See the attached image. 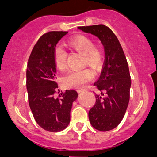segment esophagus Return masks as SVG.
I'll return each instance as SVG.
<instances>
[{"label":"esophagus","mask_w":157,"mask_h":157,"mask_svg":"<svg viewBox=\"0 0 157 157\" xmlns=\"http://www.w3.org/2000/svg\"><path fill=\"white\" fill-rule=\"evenodd\" d=\"M78 93H79V94H80V93H82V92H84V91H85V90H78Z\"/></svg>","instance_id":"obj_1"}]
</instances>
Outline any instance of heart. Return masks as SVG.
Returning a JSON list of instances; mask_svg holds the SVG:
<instances>
[{"label":"heart","mask_w":157,"mask_h":157,"mask_svg":"<svg viewBox=\"0 0 157 157\" xmlns=\"http://www.w3.org/2000/svg\"><path fill=\"white\" fill-rule=\"evenodd\" d=\"M67 45L71 49L83 54L86 64L95 70L101 67L103 55L99 47L94 45L92 38L86 35L78 34L71 37L67 41ZM67 52L61 47H56L53 52L55 65L59 70L63 71L67 67ZM94 73L90 70L72 71L63 77V83L67 87L83 89L87 83L94 78Z\"/></svg>","instance_id":"heart-1"}]
</instances>
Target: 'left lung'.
Masks as SVG:
<instances>
[{"instance_id": "1", "label": "left lung", "mask_w": 157, "mask_h": 157, "mask_svg": "<svg viewBox=\"0 0 157 157\" xmlns=\"http://www.w3.org/2000/svg\"><path fill=\"white\" fill-rule=\"evenodd\" d=\"M82 31L98 37L104 45L105 60L101 75L94 85L100 90L89 112L91 125L100 131L116 128L125 115L131 86L125 54L117 37L105 25L79 27Z\"/></svg>"}]
</instances>
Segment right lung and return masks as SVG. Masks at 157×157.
Masks as SVG:
<instances>
[{
  "label": "right lung",
  "instance_id": "add662e5",
  "mask_svg": "<svg viewBox=\"0 0 157 157\" xmlns=\"http://www.w3.org/2000/svg\"><path fill=\"white\" fill-rule=\"evenodd\" d=\"M67 31H50L43 34L34 46L27 68L28 101L34 120L50 132L64 130L70 123L72 104L78 93L67 90L54 98L57 88L53 52L58 41Z\"/></svg>",
  "mask_w": 157,
  "mask_h": 157
}]
</instances>
